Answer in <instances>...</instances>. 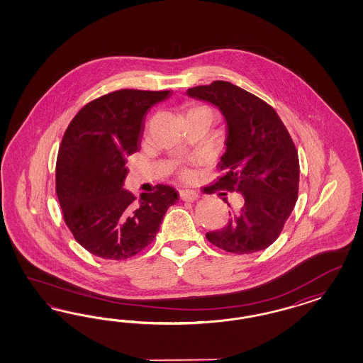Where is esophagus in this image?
Returning a JSON list of instances; mask_svg holds the SVG:
<instances>
[{
	"label": "esophagus",
	"mask_w": 363,
	"mask_h": 363,
	"mask_svg": "<svg viewBox=\"0 0 363 363\" xmlns=\"http://www.w3.org/2000/svg\"><path fill=\"white\" fill-rule=\"evenodd\" d=\"M179 197L182 201L185 202H194L199 198V194L194 190H190V189H185V190H181L179 191Z\"/></svg>",
	"instance_id": "1"
}]
</instances>
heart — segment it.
<instances>
[{
  "label": "heart",
  "mask_w": 363,
  "mask_h": 363,
  "mask_svg": "<svg viewBox=\"0 0 363 363\" xmlns=\"http://www.w3.org/2000/svg\"><path fill=\"white\" fill-rule=\"evenodd\" d=\"M189 176V173H187V172H184V177H187Z\"/></svg>",
  "instance_id": "obj_1"
}]
</instances>
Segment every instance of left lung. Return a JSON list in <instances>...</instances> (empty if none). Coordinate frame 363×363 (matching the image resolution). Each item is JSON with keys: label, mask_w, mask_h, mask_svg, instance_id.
<instances>
[{"label": "left lung", "mask_w": 363, "mask_h": 363, "mask_svg": "<svg viewBox=\"0 0 363 363\" xmlns=\"http://www.w3.org/2000/svg\"><path fill=\"white\" fill-rule=\"evenodd\" d=\"M186 94L216 105L225 117L226 152L218 169L226 172L213 187L241 193L245 199L241 210L229 211V222L206 238L229 253L264 250L279 237L297 202L296 145L269 104L231 82L214 81L187 89Z\"/></svg>", "instance_id": "obj_1"}]
</instances>
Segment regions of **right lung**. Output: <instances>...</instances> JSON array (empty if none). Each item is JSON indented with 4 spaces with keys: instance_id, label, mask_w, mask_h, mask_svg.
Listing matches in <instances>:
<instances>
[{
    "instance_id": "add662e5",
    "label": "right lung",
    "mask_w": 363,
    "mask_h": 363,
    "mask_svg": "<svg viewBox=\"0 0 363 363\" xmlns=\"http://www.w3.org/2000/svg\"><path fill=\"white\" fill-rule=\"evenodd\" d=\"M170 96L169 90L111 91L90 101L69 123L57 155L55 193L69 230L89 253L111 261L140 253L178 201L167 185L138 201L122 187L147 111Z\"/></svg>"
}]
</instances>
